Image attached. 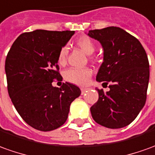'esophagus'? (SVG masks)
Segmentation results:
<instances>
[{"label": "esophagus", "instance_id": "esophagus-1", "mask_svg": "<svg viewBox=\"0 0 155 155\" xmlns=\"http://www.w3.org/2000/svg\"><path fill=\"white\" fill-rule=\"evenodd\" d=\"M88 89V88H84V87H82V88H81V91H82V94H84V93L87 91Z\"/></svg>", "mask_w": 155, "mask_h": 155}]
</instances>
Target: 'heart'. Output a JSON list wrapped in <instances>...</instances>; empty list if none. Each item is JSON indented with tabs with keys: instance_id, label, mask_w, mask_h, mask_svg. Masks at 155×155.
<instances>
[{
	"instance_id": "1",
	"label": "heart",
	"mask_w": 155,
	"mask_h": 155,
	"mask_svg": "<svg viewBox=\"0 0 155 155\" xmlns=\"http://www.w3.org/2000/svg\"><path fill=\"white\" fill-rule=\"evenodd\" d=\"M76 43L88 55H91L95 51V44L94 40L88 36L86 35L81 36L77 39ZM68 52H69V48L67 45H64L61 48L57 56L58 63L61 65L66 63ZM91 70L87 67L69 68L65 71V78L71 83L78 85H84L88 83V78L91 77Z\"/></svg>"
}]
</instances>
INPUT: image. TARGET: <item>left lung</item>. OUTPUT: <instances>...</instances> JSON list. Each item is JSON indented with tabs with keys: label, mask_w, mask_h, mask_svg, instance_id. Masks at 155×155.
Returning a JSON list of instances; mask_svg holds the SVG:
<instances>
[{
	"label": "left lung",
	"mask_w": 155,
	"mask_h": 155,
	"mask_svg": "<svg viewBox=\"0 0 155 155\" xmlns=\"http://www.w3.org/2000/svg\"><path fill=\"white\" fill-rule=\"evenodd\" d=\"M100 41L104 61L96 76L98 82L110 85L106 93L96 89L99 100L90 108L98 124L108 128L124 127L143 108L149 80L148 56L139 40L118 27L89 30Z\"/></svg>",
	"instance_id": "8db88e82"
}]
</instances>
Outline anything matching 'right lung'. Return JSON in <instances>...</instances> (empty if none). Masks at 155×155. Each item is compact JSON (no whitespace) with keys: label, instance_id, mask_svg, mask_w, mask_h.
Segmentation results:
<instances>
[{"label":"right lung","instance_id":"right-lung-1","mask_svg":"<svg viewBox=\"0 0 155 155\" xmlns=\"http://www.w3.org/2000/svg\"><path fill=\"white\" fill-rule=\"evenodd\" d=\"M74 31L37 29L18 37L6 55L7 90L23 120L35 129L48 132L66 122L71 103L81 94L74 84L52 86L60 80L57 56Z\"/></svg>","mask_w":155,"mask_h":155}]
</instances>
